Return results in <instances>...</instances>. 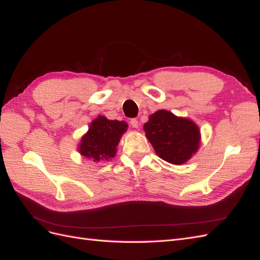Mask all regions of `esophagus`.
<instances>
[{
    "instance_id": "obj_1",
    "label": "esophagus",
    "mask_w": 260,
    "mask_h": 260,
    "mask_svg": "<svg viewBox=\"0 0 260 260\" xmlns=\"http://www.w3.org/2000/svg\"><path fill=\"white\" fill-rule=\"evenodd\" d=\"M131 125H132V127H133V128H139L140 123L136 118H133V119H131Z\"/></svg>"
}]
</instances>
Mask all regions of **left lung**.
<instances>
[{"label":"left lung","instance_id":"left-lung-1","mask_svg":"<svg viewBox=\"0 0 260 260\" xmlns=\"http://www.w3.org/2000/svg\"><path fill=\"white\" fill-rule=\"evenodd\" d=\"M145 136L154 151L164 161L181 165L186 163L200 147L201 133L190 118L178 117L159 109L144 124Z\"/></svg>","mask_w":260,"mask_h":260}]
</instances>
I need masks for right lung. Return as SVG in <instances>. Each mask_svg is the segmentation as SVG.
Segmentation results:
<instances>
[{
  "label": "right lung",
  "mask_w": 260,
  "mask_h": 260,
  "mask_svg": "<svg viewBox=\"0 0 260 260\" xmlns=\"http://www.w3.org/2000/svg\"><path fill=\"white\" fill-rule=\"evenodd\" d=\"M127 127L128 125L124 120H110L99 115L81 137L77 150L81 156L90 158L93 162L109 161L116 155L120 137L127 131Z\"/></svg>",
  "instance_id": "obj_1"
}]
</instances>
